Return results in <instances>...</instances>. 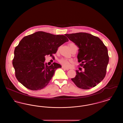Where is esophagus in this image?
I'll use <instances>...</instances> for the list:
<instances>
[{
	"label": "esophagus",
	"mask_w": 123,
	"mask_h": 123,
	"mask_svg": "<svg viewBox=\"0 0 123 123\" xmlns=\"http://www.w3.org/2000/svg\"><path fill=\"white\" fill-rule=\"evenodd\" d=\"M62 68L63 69H64V70H69V69H68V68H67L65 67H64V66H62Z\"/></svg>",
	"instance_id": "obj_1"
}]
</instances>
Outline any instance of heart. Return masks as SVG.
I'll return each instance as SVG.
<instances>
[{"label":"heart","instance_id":"heart-1","mask_svg":"<svg viewBox=\"0 0 123 123\" xmlns=\"http://www.w3.org/2000/svg\"><path fill=\"white\" fill-rule=\"evenodd\" d=\"M69 46H70V49L71 50L74 47L76 46V45L74 43H71L69 44ZM59 62L61 64L63 65L65 67H69L70 66V63L72 62V61L69 60V59H61L59 60Z\"/></svg>","mask_w":123,"mask_h":123}]
</instances>
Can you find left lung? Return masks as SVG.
Masks as SVG:
<instances>
[{
    "mask_svg": "<svg viewBox=\"0 0 123 123\" xmlns=\"http://www.w3.org/2000/svg\"><path fill=\"white\" fill-rule=\"evenodd\" d=\"M65 35L79 48L78 61L84 68L81 72L76 70V76L71 80L83 89L96 86L106 74L109 62L107 47L99 38L90 34L81 32Z\"/></svg>",
    "mask_w": 123,
    "mask_h": 123,
    "instance_id": "1",
    "label": "left lung"
}]
</instances>
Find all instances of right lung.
<instances>
[{"label": "right lung", "instance_id": "obj_1", "mask_svg": "<svg viewBox=\"0 0 123 123\" xmlns=\"http://www.w3.org/2000/svg\"><path fill=\"white\" fill-rule=\"evenodd\" d=\"M69 41L64 35H54L38 31L24 37L16 47L12 64L18 81L32 90L45 88L54 72L61 65L53 63L45 64V57L53 56L58 48Z\"/></svg>", "mask_w": 123, "mask_h": 123}]
</instances>
